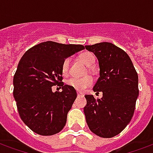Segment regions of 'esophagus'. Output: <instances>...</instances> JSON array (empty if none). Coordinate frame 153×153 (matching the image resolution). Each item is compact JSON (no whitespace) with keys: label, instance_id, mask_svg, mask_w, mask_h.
I'll return each instance as SVG.
<instances>
[{"label":"esophagus","instance_id":"1","mask_svg":"<svg viewBox=\"0 0 153 153\" xmlns=\"http://www.w3.org/2000/svg\"><path fill=\"white\" fill-rule=\"evenodd\" d=\"M77 95H78V97H83L84 95H83V93H80V92H78L77 93Z\"/></svg>","mask_w":153,"mask_h":153}]
</instances>
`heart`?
Returning a JSON list of instances; mask_svg holds the SVG:
<instances>
[{
	"label": "heart",
	"instance_id": "heart-1",
	"mask_svg": "<svg viewBox=\"0 0 153 153\" xmlns=\"http://www.w3.org/2000/svg\"><path fill=\"white\" fill-rule=\"evenodd\" d=\"M79 59L88 66L93 65L95 62V56L92 52L85 51L79 56ZM70 59L65 58L61 64V71L65 76H67L70 73ZM68 85L74 88L77 91H83L88 87L92 86L93 83V79L91 76H86L83 78H76L72 77L67 81Z\"/></svg>",
	"mask_w": 153,
	"mask_h": 153
}]
</instances>
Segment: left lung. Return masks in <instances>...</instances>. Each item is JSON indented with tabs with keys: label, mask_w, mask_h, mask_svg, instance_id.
Returning a JSON list of instances; mask_svg holds the SVG:
<instances>
[{
	"label": "left lung",
	"mask_w": 153,
	"mask_h": 153,
	"mask_svg": "<svg viewBox=\"0 0 153 153\" xmlns=\"http://www.w3.org/2000/svg\"><path fill=\"white\" fill-rule=\"evenodd\" d=\"M96 56L100 77L93 91L102 97L85 95L83 111L88 128L102 138H112L127 126L138 96V77L128 54L111 42L85 46Z\"/></svg>",
	"instance_id": "obj_1"
}]
</instances>
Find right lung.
I'll list each match as a JSON object with an SVG mask.
<instances>
[{
	"label": "right lung",
	"instance_id": "obj_1",
	"mask_svg": "<svg viewBox=\"0 0 153 153\" xmlns=\"http://www.w3.org/2000/svg\"><path fill=\"white\" fill-rule=\"evenodd\" d=\"M83 45L44 42L28 49L14 75V97L21 120L43 136L56 134L66 124L67 114L77 97L75 89L62 82L61 64ZM62 88L53 93L52 86Z\"/></svg>",
	"mask_w": 153,
	"mask_h": 153
}]
</instances>
